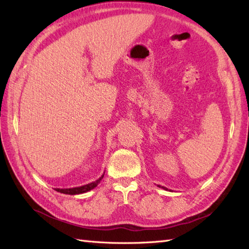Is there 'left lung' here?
Masks as SVG:
<instances>
[{
  "instance_id": "1",
  "label": "left lung",
  "mask_w": 249,
  "mask_h": 249,
  "mask_svg": "<svg viewBox=\"0 0 249 249\" xmlns=\"http://www.w3.org/2000/svg\"><path fill=\"white\" fill-rule=\"evenodd\" d=\"M157 186H158V187H160V188H162V189H166V190H167V188H166V187H163V186H160V185H157Z\"/></svg>"
}]
</instances>
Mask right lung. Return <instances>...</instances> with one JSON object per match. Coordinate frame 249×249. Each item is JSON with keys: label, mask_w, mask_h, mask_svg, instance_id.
I'll use <instances>...</instances> for the list:
<instances>
[{"label": "right lung", "mask_w": 249, "mask_h": 249, "mask_svg": "<svg viewBox=\"0 0 249 249\" xmlns=\"http://www.w3.org/2000/svg\"><path fill=\"white\" fill-rule=\"evenodd\" d=\"M104 176H105V172L103 173L102 177H100L98 179H96V181L86 184V185H82V186L72 187V188H55V190L56 192H59L61 194H65V195H80V194L88 193V192H89V190H92L93 188L97 186V185L100 183V181L103 179Z\"/></svg>", "instance_id": "add662e5"}]
</instances>
